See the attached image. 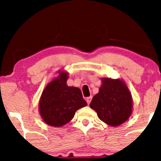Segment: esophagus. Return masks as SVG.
I'll use <instances>...</instances> for the list:
<instances>
[{"label":"esophagus","instance_id":"obj_1","mask_svg":"<svg viewBox=\"0 0 161 161\" xmlns=\"http://www.w3.org/2000/svg\"><path fill=\"white\" fill-rule=\"evenodd\" d=\"M91 101H92V97H88L86 98V102H87V104H90Z\"/></svg>","mask_w":161,"mask_h":161}]
</instances>
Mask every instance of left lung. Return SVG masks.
<instances>
[{
    "mask_svg": "<svg viewBox=\"0 0 161 161\" xmlns=\"http://www.w3.org/2000/svg\"><path fill=\"white\" fill-rule=\"evenodd\" d=\"M98 93L92 98L90 108L101 120L110 126H119L132 115L133 101L126 84L119 79L102 78Z\"/></svg>",
    "mask_w": 161,
    "mask_h": 161,
    "instance_id": "8db88e82",
    "label": "left lung"
}]
</instances>
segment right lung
Here are the masks:
<instances>
[{"label": "right lung", "mask_w": 161, "mask_h": 161, "mask_svg": "<svg viewBox=\"0 0 161 161\" xmlns=\"http://www.w3.org/2000/svg\"><path fill=\"white\" fill-rule=\"evenodd\" d=\"M57 73L44 88L38 104L42 119L53 127L66 125L74 117L77 110L87 105L81 90L66 84L69 73L60 69Z\"/></svg>", "instance_id": "add662e5"}]
</instances>
